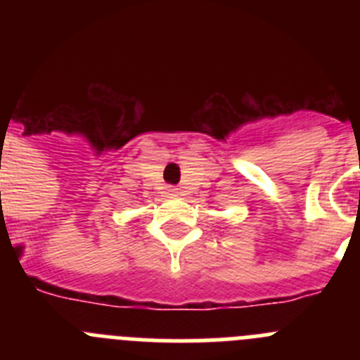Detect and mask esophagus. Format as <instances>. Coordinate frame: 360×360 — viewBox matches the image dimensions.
<instances>
[{
  "label": "esophagus",
  "mask_w": 360,
  "mask_h": 360,
  "mask_svg": "<svg viewBox=\"0 0 360 360\" xmlns=\"http://www.w3.org/2000/svg\"><path fill=\"white\" fill-rule=\"evenodd\" d=\"M169 195H171V196H176V195H178L176 189H169Z\"/></svg>",
  "instance_id": "34e87169"
}]
</instances>
